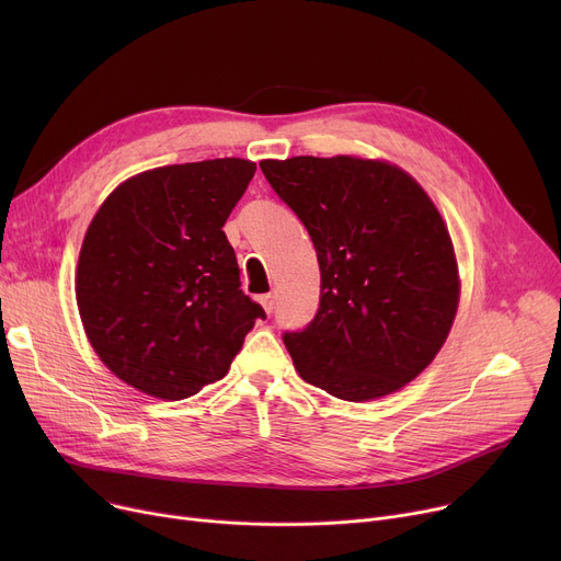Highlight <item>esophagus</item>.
<instances>
[{"instance_id": "esophagus-1", "label": "esophagus", "mask_w": 561, "mask_h": 561, "mask_svg": "<svg viewBox=\"0 0 561 561\" xmlns=\"http://www.w3.org/2000/svg\"><path fill=\"white\" fill-rule=\"evenodd\" d=\"M259 302L265 309V313H273V309H275V296H273V293H268V296H261Z\"/></svg>"}]
</instances>
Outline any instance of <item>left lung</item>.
<instances>
[{
  "label": "left lung",
  "instance_id": "8db88e82",
  "mask_svg": "<svg viewBox=\"0 0 561 561\" xmlns=\"http://www.w3.org/2000/svg\"><path fill=\"white\" fill-rule=\"evenodd\" d=\"M275 193L307 227L320 309L284 334L309 385L347 402L400 391L444 347L459 307V265L425 188L381 159H263Z\"/></svg>",
  "mask_w": 561,
  "mask_h": 561
}]
</instances>
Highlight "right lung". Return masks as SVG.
<instances>
[{
    "mask_svg": "<svg viewBox=\"0 0 561 561\" xmlns=\"http://www.w3.org/2000/svg\"><path fill=\"white\" fill-rule=\"evenodd\" d=\"M256 163L209 159L117 186L83 236L75 296L102 364L136 391L182 400L227 375L263 309L241 290L222 225Z\"/></svg>",
    "mask_w": 561,
    "mask_h": 561,
    "instance_id": "add662e5",
    "label": "right lung"
}]
</instances>
